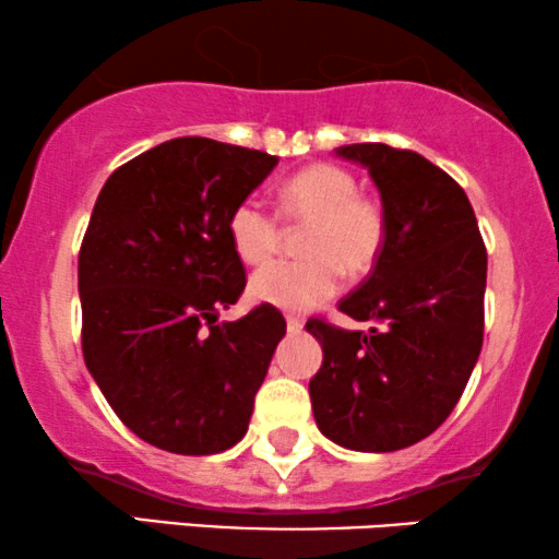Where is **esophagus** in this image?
<instances>
[{
    "label": "esophagus",
    "instance_id": "obj_1",
    "mask_svg": "<svg viewBox=\"0 0 559 559\" xmlns=\"http://www.w3.org/2000/svg\"><path fill=\"white\" fill-rule=\"evenodd\" d=\"M286 328L288 332H299L304 328V320L299 314H286Z\"/></svg>",
    "mask_w": 559,
    "mask_h": 559
}]
</instances>
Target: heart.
Returning <instances> with one entry per match:
<instances>
[{
    "mask_svg": "<svg viewBox=\"0 0 559 559\" xmlns=\"http://www.w3.org/2000/svg\"><path fill=\"white\" fill-rule=\"evenodd\" d=\"M278 211L286 222L307 227L299 239V263H273L250 278V296L284 312H307L328 301L343 273L361 278L377 265L386 242V214L377 198L358 193L348 169L312 165L281 188ZM227 235L247 265L271 260L281 247V218L255 195L231 209Z\"/></svg>",
    "mask_w": 559,
    "mask_h": 559,
    "instance_id": "obj_1",
    "label": "heart"
}]
</instances>
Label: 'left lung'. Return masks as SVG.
Segmentation results:
<instances>
[{
    "label": "left lung",
    "mask_w": 559,
    "mask_h": 559,
    "mask_svg": "<svg viewBox=\"0 0 559 559\" xmlns=\"http://www.w3.org/2000/svg\"><path fill=\"white\" fill-rule=\"evenodd\" d=\"M369 169L386 242L369 278L337 304L369 332L307 322L322 345L309 381L317 428L353 451H397L433 433L456 407L485 330L487 250L462 186L386 144L337 146Z\"/></svg>",
    "instance_id": "left-lung-1"
}]
</instances>
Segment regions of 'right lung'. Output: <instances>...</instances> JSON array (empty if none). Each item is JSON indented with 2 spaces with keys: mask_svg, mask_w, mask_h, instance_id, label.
<instances>
[{
  "mask_svg": "<svg viewBox=\"0 0 559 559\" xmlns=\"http://www.w3.org/2000/svg\"><path fill=\"white\" fill-rule=\"evenodd\" d=\"M275 165L182 136L126 162L97 195L80 250L84 364L152 447L203 456L247 433L286 320L260 304L218 322L247 284L227 218Z\"/></svg>",
  "mask_w": 559,
  "mask_h": 559,
  "instance_id": "add662e5",
  "label": "right lung"
}]
</instances>
